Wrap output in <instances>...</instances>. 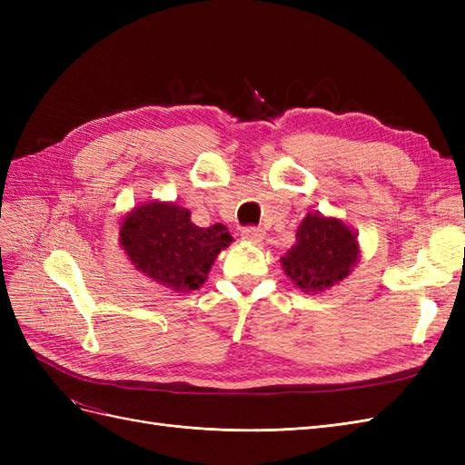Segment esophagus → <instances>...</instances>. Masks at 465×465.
Returning a JSON list of instances; mask_svg holds the SVG:
<instances>
[{
	"instance_id": "1",
	"label": "esophagus",
	"mask_w": 465,
	"mask_h": 465,
	"mask_svg": "<svg viewBox=\"0 0 465 465\" xmlns=\"http://www.w3.org/2000/svg\"><path fill=\"white\" fill-rule=\"evenodd\" d=\"M242 238L244 241H250V242H262L265 238V231L260 229V227H244L242 229Z\"/></svg>"
}]
</instances>
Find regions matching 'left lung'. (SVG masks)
Wrapping results in <instances>:
<instances>
[{"mask_svg": "<svg viewBox=\"0 0 465 465\" xmlns=\"http://www.w3.org/2000/svg\"><path fill=\"white\" fill-rule=\"evenodd\" d=\"M357 258L355 232L341 221L312 213L301 223L297 242L283 258V267L294 285L322 291L341 281Z\"/></svg>", "mask_w": 465, "mask_h": 465, "instance_id": "1", "label": "left lung"}]
</instances>
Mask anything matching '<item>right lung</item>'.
<instances>
[{
  "mask_svg": "<svg viewBox=\"0 0 465 465\" xmlns=\"http://www.w3.org/2000/svg\"><path fill=\"white\" fill-rule=\"evenodd\" d=\"M231 241L221 223L195 227L188 209L159 202L135 207L120 231V242L137 270L180 292L203 285L211 263Z\"/></svg>",
  "mask_w": 465,
  "mask_h": 465,
  "instance_id": "add662e5",
  "label": "right lung"
}]
</instances>
